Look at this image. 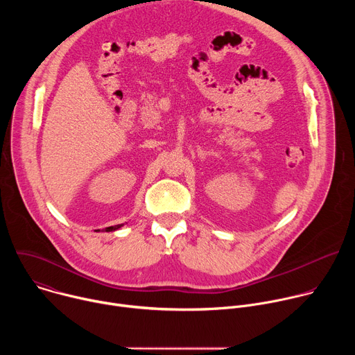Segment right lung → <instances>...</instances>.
<instances>
[{
    "label": "right lung",
    "mask_w": 355,
    "mask_h": 355,
    "mask_svg": "<svg viewBox=\"0 0 355 355\" xmlns=\"http://www.w3.org/2000/svg\"><path fill=\"white\" fill-rule=\"evenodd\" d=\"M123 226V223H121V225H116V226H110V227H107V229H104V232H114V230H116V229H119V227H122ZM98 232V230H96Z\"/></svg>",
    "instance_id": "1"
}]
</instances>
